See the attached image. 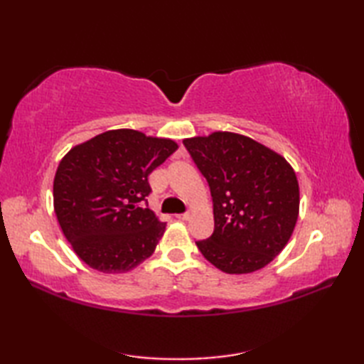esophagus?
<instances>
[{"label":"esophagus","instance_id":"esophagus-1","mask_svg":"<svg viewBox=\"0 0 364 364\" xmlns=\"http://www.w3.org/2000/svg\"><path fill=\"white\" fill-rule=\"evenodd\" d=\"M178 220H189L191 219V214L189 213H184V214H178L176 215Z\"/></svg>","mask_w":364,"mask_h":364}]
</instances>
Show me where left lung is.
<instances>
[{"label":"left lung","instance_id":"obj_1","mask_svg":"<svg viewBox=\"0 0 364 364\" xmlns=\"http://www.w3.org/2000/svg\"><path fill=\"white\" fill-rule=\"evenodd\" d=\"M206 178L214 233L196 242L225 274H252L280 253L299 218L296 172L282 154L244 134L214 131L183 141Z\"/></svg>","mask_w":364,"mask_h":364}]
</instances>
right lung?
Returning a JSON list of instances; mask_svg holds the SVG:
<instances>
[{
	"instance_id": "add662e5",
	"label": "right lung",
	"mask_w": 364,
	"mask_h": 364,
	"mask_svg": "<svg viewBox=\"0 0 364 364\" xmlns=\"http://www.w3.org/2000/svg\"><path fill=\"white\" fill-rule=\"evenodd\" d=\"M178 149L172 139L111 129L75 145L53 183L54 213L73 252L92 269L123 274L156 249L166 223L149 208V175Z\"/></svg>"
}]
</instances>
